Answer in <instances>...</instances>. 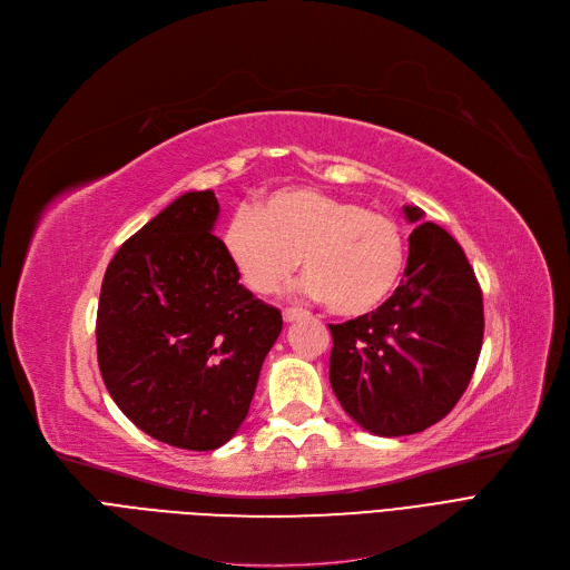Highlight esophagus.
<instances>
[{
    "instance_id": "34e87169",
    "label": "esophagus",
    "mask_w": 570,
    "mask_h": 570,
    "mask_svg": "<svg viewBox=\"0 0 570 570\" xmlns=\"http://www.w3.org/2000/svg\"><path fill=\"white\" fill-rule=\"evenodd\" d=\"M305 316H309L307 312H303V309H284V321L286 323H293V321H301V318H305Z\"/></svg>"
}]
</instances>
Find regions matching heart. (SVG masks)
Here are the masks:
<instances>
[{
  "label": "heart",
  "mask_w": 570,
  "mask_h": 570,
  "mask_svg": "<svg viewBox=\"0 0 570 570\" xmlns=\"http://www.w3.org/2000/svg\"><path fill=\"white\" fill-rule=\"evenodd\" d=\"M235 273L258 295L279 291L303 258L305 288L340 316L379 309L404 273L395 219L312 187H284L237 209L222 233Z\"/></svg>",
  "instance_id": "b5f03b06"
}]
</instances>
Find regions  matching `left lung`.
<instances>
[{
  "mask_svg": "<svg viewBox=\"0 0 570 570\" xmlns=\"http://www.w3.org/2000/svg\"><path fill=\"white\" fill-rule=\"evenodd\" d=\"M402 286L370 314L331 325V385L342 409L376 436L423 432L448 415L483 346V293L451 233L404 205Z\"/></svg>",
  "mask_w": 570,
  "mask_h": 570,
  "instance_id": "8db88e82",
  "label": "left lung"
}]
</instances>
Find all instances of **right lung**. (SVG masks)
Segmentation results:
<instances>
[{"mask_svg":"<svg viewBox=\"0 0 570 570\" xmlns=\"http://www.w3.org/2000/svg\"><path fill=\"white\" fill-rule=\"evenodd\" d=\"M219 200L187 191L119 247L101 284L97 355L129 421L185 451H215L243 425L279 309L261 303L213 235Z\"/></svg>","mask_w":570,"mask_h":570,"instance_id":"1","label":"right lung"}]
</instances>
